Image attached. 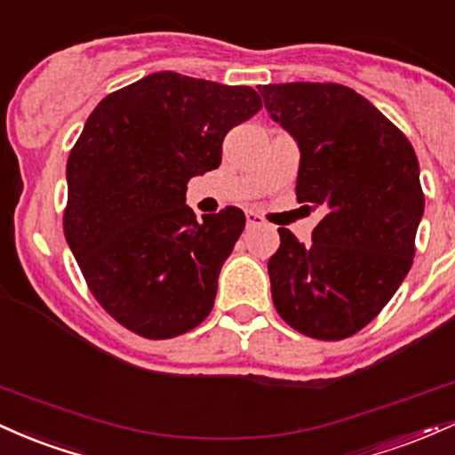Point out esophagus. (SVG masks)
Segmentation results:
<instances>
[{"instance_id": "obj_1", "label": "esophagus", "mask_w": 455, "mask_h": 455, "mask_svg": "<svg viewBox=\"0 0 455 455\" xmlns=\"http://www.w3.org/2000/svg\"><path fill=\"white\" fill-rule=\"evenodd\" d=\"M258 226H264V219L259 217L258 212H247V228H258Z\"/></svg>"}]
</instances>
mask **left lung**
<instances>
[{
  "mask_svg": "<svg viewBox=\"0 0 455 455\" xmlns=\"http://www.w3.org/2000/svg\"><path fill=\"white\" fill-rule=\"evenodd\" d=\"M300 150L296 200L320 208L311 243L279 228L268 259L275 309L299 333L346 339L380 314L415 258L419 163L406 135L339 84L258 88Z\"/></svg>",
  "mask_w": 455,
  "mask_h": 455,
  "instance_id": "obj_1",
  "label": "left lung"
}]
</instances>
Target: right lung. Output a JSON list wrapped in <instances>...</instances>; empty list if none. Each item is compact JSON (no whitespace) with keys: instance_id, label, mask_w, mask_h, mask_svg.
<instances>
[{"instance_id":"obj_1","label":"right lung","mask_w":455,"mask_h":455,"mask_svg":"<svg viewBox=\"0 0 455 455\" xmlns=\"http://www.w3.org/2000/svg\"><path fill=\"white\" fill-rule=\"evenodd\" d=\"M262 109L247 85L165 70L105 96L66 163L64 236L92 294L122 326L170 339L206 320L241 208L197 221L187 182L221 165L228 131Z\"/></svg>"}]
</instances>
